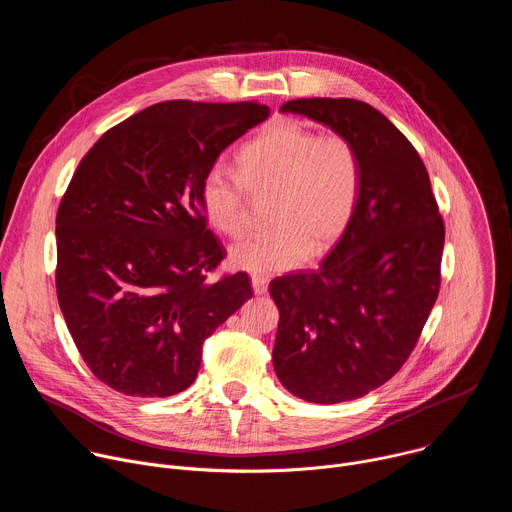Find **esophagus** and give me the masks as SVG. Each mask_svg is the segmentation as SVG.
<instances>
[{
  "instance_id": "obj_1",
  "label": "esophagus",
  "mask_w": 512,
  "mask_h": 512,
  "mask_svg": "<svg viewBox=\"0 0 512 512\" xmlns=\"http://www.w3.org/2000/svg\"><path fill=\"white\" fill-rule=\"evenodd\" d=\"M251 285H253L255 296H263L265 291H267V287H269V281H267V277H261V275H253V277H251Z\"/></svg>"
}]
</instances>
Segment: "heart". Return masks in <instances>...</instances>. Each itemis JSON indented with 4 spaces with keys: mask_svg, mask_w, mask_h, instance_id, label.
Here are the masks:
<instances>
[{
    "mask_svg": "<svg viewBox=\"0 0 512 512\" xmlns=\"http://www.w3.org/2000/svg\"><path fill=\"white\" fill-rule=\"evenodd\" d=\"M239 172L216 164L200 184L206 221L239 239L249 231V192L275 194V231L231 249V263L255 275L302 265L312 253L330 251L348 231L362 192V160L342 133H316L279 123L239 152Z\"/></svg>",
    "mask_w": 512,
    "mask_h": 512,
    "instance_id": "heart-1",
    "label": "heart"
}]
</instances>
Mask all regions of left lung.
<instances>
[{
    "label": "left lung",
    "instance_id": "left-lung-1",
    "mask_svg": "<svg viewBox=\"0 0 512 512\" xmlns=\"http://www.w3.org/2000/svg\"><path fill=\"white\" fill-rule=\"evenodd\" d=\"M300 113L354 141L362 192L318 271L269 283L279 308L273 369L310 403H342L387 383L413 352L440 294L446 229L411 141L356 99H296Z\"/></svg>",
    "mask_w": 512,
    "mask_h": 512
}]
</instances>
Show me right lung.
Returning <instances> with one entry per match:
<instances>
[{"mask_svg": "<svg viewBox=\"0 0 512 512\" xmlns=\"http://www.w3.org/2000/svg\"><path fill=\"white\" fill-rule=\"evenodd\" d=\"M269 117L259 103L152 105L105 131L56 212V296L83 360L111 389H188L202 344L253 298L239 271L206 281L227 255L200 204L204 174Z\"/></svg>", "mask_w": 512, "mask_h": 512, "instance_id": "1", "label": "right lung"}]
</instances>
